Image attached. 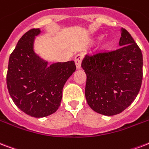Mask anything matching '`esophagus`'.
<instances>
[{"mask_svg":"<svg viewBox=\"0 0 149 149\" xmlns=\"http://www.w3.org/2000/svg\"><path fill=\"white\" fill-rule=\"evenodd\" d=\"M83 60V55L81 54H78L75 56V63L77 65V68L79 70L81 68V62Z\"/></svg>","mask_w":149,"mask_h":149,"instance_id":"34e87169","label":"esophagus"}]
</instances>
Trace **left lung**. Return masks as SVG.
Instances as JSON below:
<instances>
[{"label": "left lung", "mask_w": 149, "mask_h": 149, "mask_svg": "<svg viewBox=\"0 0 149 149\" xmlns=\"http://www.w3.org/2000/svg\"><path fill=\"white\" fill-rule=\"evenodd\" d=\"M120 48L85 55L81 64L87 75L85 97L97 113L114 116L137 97L143 77L141 50L129 32L121 29Z\"/></svg>", "instance_id": "obj_1"}]
</instances>
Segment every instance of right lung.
I'll list each match as a JSON object with an SVG mask.
<instances>
[{"instance_id":"add662e5","label":"right lung","mask_w":149,"mask_h":149,"mask_svg":"<svg viewBox=\"0 0 149 149\" xmlns=\"http://www.w3.org/2000/svg\"><path fill=\"white\" fill-rule=\"evenodd\" d=\"M40 29L26 32L9 57L7 87L16 106L33 117L54 113L62 101V89L76 70L73 61L47 65L33 51Z\"/></svg>"}]
</instances>
